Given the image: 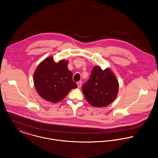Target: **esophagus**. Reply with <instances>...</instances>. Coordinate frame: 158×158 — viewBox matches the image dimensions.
<instances>
[{"instance_id": "34e87169", "label": "esophagus", "mask_w": 158, "mask_h": 158, "mask_svg": "<svg viewBox=\"0 0 158 158\" xmlns=\"http://www.w3.org/2000/svg\"><path fill=\"white\" fill-rule=\"evenodd\" d=\"M77 87L79 88H81V86H82V82L81 81H79V82H78L77 83Z\"/></svg>"}]
</instances>
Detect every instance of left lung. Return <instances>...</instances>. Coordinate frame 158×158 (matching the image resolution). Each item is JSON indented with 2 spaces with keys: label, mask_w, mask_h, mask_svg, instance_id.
<instances>
[{
  "label": "left lung",
  "mask_w": 158,
  "mask_h": 158,
  "mask_svg": "<svg viewBox=\"0 0 158 158\" xmlns=\"http://www.w3.org/2000/svg\"><path fill=\"white\" fill-rule=\"evenodd\" d=\"M86 101L93 106L105 107L117 97L118 82L109 69L103 70L100 67H93L89 80L82 85Z\"/></svg>",
  "instance_id": "obj_1"
}]
</instances>
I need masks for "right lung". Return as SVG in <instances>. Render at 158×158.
<instances>
[{"label": "right lung", "instance_id": "1", "mask_svg": "<svg viewBox=\"0 0 158 158\" xmlns=\"http://www.w3.org/2000/svg\"><path fill=\"white\" fill-rule=\"evenodd\" d=\"M67 65L68 61L62 60L55 62L52 56L38 65L34 74V82L40 97L50 102L57 103L77 87Z\"/></svg>", "mask_w": 158, "mask_h": 158}]
</instances>
